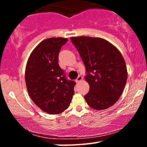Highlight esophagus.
Masks as SVG:
<instances>
[{"label": "esophagus", "mask_w": 147, "mask_h": 147, "mask_svg": "<svg viewBox=\"0 0 147 147\" xmlns=\"http://www.w3.org/2000/svg\"><path fill=\"white\" fill-rule=\"evenodd\" d=\"M82 79H83V77H82V76H79V77H77V79H76V82H77V83H79V82H82Z\"/></svg>", "instance_id": "obj_1"}]
</instances>
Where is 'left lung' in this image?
Returning <instances> with one entry per match:
<instances>
[{
    "label": "left lung",
    "instance_id": "8db88e82",
    "mask_svg": "<svg viewBox=\"0 0 147 147\" xmlns=\"http://www.w3.org/2000/svg\"><path fill=\"white\" fill-rule=\"evenodd\" d=\"M86 67L85 80L90 86L84 96L88 106L104 110L117 102L127 80L126 63L122 54L112 43L98 37L70 38Z\"/></svg>",
    "mask_w": 147,
    "mask_h": 147
}]
</instances>
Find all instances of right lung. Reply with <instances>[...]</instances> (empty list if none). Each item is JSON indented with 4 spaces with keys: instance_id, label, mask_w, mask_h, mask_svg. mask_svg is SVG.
Masks as SVG:
<instances>
[{
    "instance_id": "add662e5",
    "label": "right lung",
    "mask_w": 147,
    "mask_h": 147,
    "mask_svg": "<svg viewBox=\"0 0 147 147\" xmlns=\"http://www.w3.org/2000/svg\"><path fill=\"white\" fill-rule=\"evenodd\" d=\"M68 38L43 40L30 54L25 68V84L30 98L48 114L61 113L70 106L75 82L68 80L58 63L62 45Z\"/></svg>"
}]
</instances>
